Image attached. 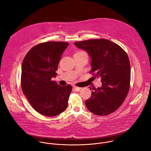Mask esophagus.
<instances>
[{
	"instance_id": "obj_1",
	"label": "esophagus",
	"mask_w": 151,
	"mask_h": 151,
	"mask_svg": "<svg viewBox=\"0 0 151 151\" xmlns=\"http://www.w3.org/2000/svg\"><path fill=\"white\" fill-rule=\"evenodd\" d=\"M73 89H75V90L76 91H79V90L81 89V88L78 87H76V86H75V85L73 86Z\"/></svg>"
}]
</instances>
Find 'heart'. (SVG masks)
Instances as JSON below:
<instances>
[{
  "instance_id": "obj_1",
  "label": "heart",
  "mask_w": 151,
  "mask_h": 151,
  "mask_svg": "<svg viewBox=\"0 0 151 151\" xmlns=\"http://www.w3.org/2000/svg\"><path fill=\"white\" fill-rule=\"evenodd\" d=\"M79 53H85V52L83 51H78L77 52H76V54H79Z\"/></svg>"
}]
</instances>
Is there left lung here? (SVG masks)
<instances>
[{
	"label": "left lung",
	"instance_id": "8db88e82",
	"mask_svg": "<svg viewBox=\"0 0 151 151\" xmlns=\"http://www.w3.org/2000/svg\"><path fill=\"white\" fill-rule=\"evenodd\" d=\"M75 45L88 52L91 59L90 72L102 82L85 101L87 109L97 115L113 113L122 104L130 88V64L127 53L115 43L103 39L75 42Z\"/></svg>",
	"mask_w": 151,
	"mask_h": 151
}]
</instances>
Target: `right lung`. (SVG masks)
I'll use <instances>...</instances> for the list:
<instances>
[{"label": "right lung", "instance_id": "obj_1", "mask_svg": "<svg viewBox=\"0 0 151 151\" xmlns=\"http://www.w3.org/2000/svg\"><path fill=\"white\" fill-rule=\"evenodd\" d=\"M69 45L64 42H47L30 50L21 68V85L24 95L33 108L47 116L60 115L67 108L72 86L61 87L51 78L61 56Z\"/></svg>", "mask_w": 151, "mask_h": 151}]
</instances>
